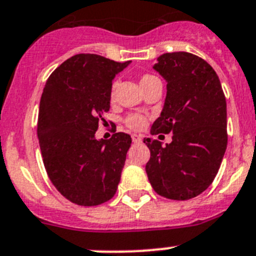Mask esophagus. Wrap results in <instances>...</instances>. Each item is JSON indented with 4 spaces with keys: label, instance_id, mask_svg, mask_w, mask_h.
Masks as SVG:
<instances>
[{
    "label": "esophagus",
    "instance_id": "34e87169",
    "mask_svg": "<svg viewBox=\"0 0 256 256\" xmlns=\"http://www.w3.org/2000/svg\"><path fill=\"white\" fill-rule=\"evenodd\" d=\"M133 144H140L142 142V137L140 134H132Z\"/></svg>",
    "mask_w": 256,
    "mask_h": 256
}]
</instances>
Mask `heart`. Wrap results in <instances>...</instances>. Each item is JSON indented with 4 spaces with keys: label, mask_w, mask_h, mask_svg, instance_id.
Returning a JSON list of instances; mask_svg holds the SVG:
<instances>
[{
    "label": "heart",
    "mask_w": 256,
    "mask_h": 256,
    "mask_svg": "<svg viewBox=\"0 0 256 256\" xmlns=\"http://www.w3.org/2000/svg\"><path fill=\"white\" fill-rule=\"evenodd\" d=\"M154 80L158 78L148 74H142V76L140 77V88H142V90H144L147 85H150L151 82H154ZM114 94H116V84H112V88H110V102L114 100ZM126 124L130 126V128H132V130H142V128H144V126H146V118H144V116H140V114H130V116H126Z\"/></svg>",
    "instance_id": "1"
}]
</instances>
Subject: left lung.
Instances as JSON below:
<instances>
[{
    "instance_id": "obj_1",
    "label": "left lung",
    "mask_w": 256,
    "mask_h": 256,
    "mask_svg": "<svg viewBox=\"0 0 256 256\" xmlns=\"http://www.w3.org/2000/svg\"><path fill=\"white\" fill-rule=\"evenodd\" d=\"M168 82L166 99L151 134L172 133L171 144L144 138L151 152L146 172L158 196L194 198L218 172L227 147L226 98L214 70L188 52L165 53L154 66Z\"/></svg>"
}]
</instances>
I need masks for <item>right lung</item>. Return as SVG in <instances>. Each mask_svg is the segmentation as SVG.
<instances>
[{"label":"right lung","mask_w":256,"mask_h":256,"mask_svg":"<svg viewBox=\"0 0 256 256\" xmlns=\"http://www.w3.org/2000/svg\"><path fill=\"white\" fill-rule=\"evenodd\" d=\"M130 60L76 54L46 80L42 94L38 138L46 174L70 202L92 207L114 196L132 138L126 133L96 140L110 88Z\"/></svg>","instance_id":"1"}]
</instances>
